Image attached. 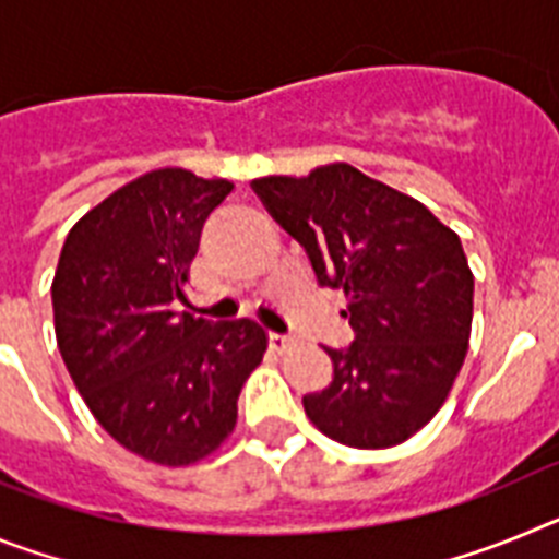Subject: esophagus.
Here are the masks:
<instances>
[{
	"label": "esophagus",
	"instance_id": "esophagus-1",
	"mask_svg": "<svg viewBox=\"0 0 559 559\" xmlns=\"http://www.w3.org/2000/svg\"><path fill=\"white\" fill-rule=\"evenodd\" d=\"M269 347L276 349V353H285L288 347H294V335L269 333Z\"/></svg>",
	"mask_w": 559,
	"mask_h": 559
}]
</instances>
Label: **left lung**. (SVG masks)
Segmentation results:
<instances>
[{"mask_svg":"<svg viewBox=\"0 0 559 559\" xmlns=\"http://www.w3.org/2000/svg\"><path fill=\"white\" fill-rule=\"evenodd\" d=\"M302 246L316 283L347 294L355 338L324 347L333 380L302 406L341 445L392 448L431 423L467 355L473 274L462 240L419 201L353 165L251 181Z\"/></svg>","mask_w":559,"mask_h":559,"instance_id":"8db88e82","label":"left lung"}]
</instances>
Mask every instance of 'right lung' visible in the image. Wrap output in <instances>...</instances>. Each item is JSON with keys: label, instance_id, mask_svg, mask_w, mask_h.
<instances>
[{"label": "right lung", "instance_id": "1", "mask_svg": "<svg viewBox=\"0 0 559 559\" xmlns=\"http://www.w3.org/2000/svg\"><path fill=\"white\" fill-rule=\"evenodd\" d=\"M235 190L165 167L86 212L52 280L56 338L88 412L122 448L167 467L210 456L263 360L251 319L176 313L206 218Z\"/></svg>", "mask_w": 559, "mask_h": 559}]
</instances>
